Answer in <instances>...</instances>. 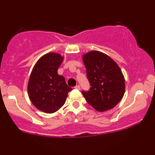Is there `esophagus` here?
I'll list each match as a JSON object with an SVG mask.
<instances>
[{"instance_id":"esophagus-1","label":"esophagus","mask_w":155,"mask_h":155,"mask_svg":"<svg viewBox=\"0 0 155 155\" xmlns=\"http://www.w3.org/2000/svg\"><path fill=\"white\" fill-rule=\"evenodd\" d=\"M74 88H75V89H77V90H80V85H79V84L76 85L75 87H74Z\"/></svg>"}]
</instances>
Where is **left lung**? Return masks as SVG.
<instances>
[{
    "label": "left lung",
    "instance_id": "8db88e82",
    "mask_svg": "<svg viewBox=\"0 0 155 155\" xmlns=\"http://www.w3.org/2000/svg\"><path fill=\"white\" fill-rule=\"evenodd\" d=\"M91 87L82 91L87 102L97 111L114 107L123 97L125 84L120 67L104 53L91 51L83 55Z\"/></svg>",
    "mask_w": 155,
    "mask_h": 155
}]
</instances>
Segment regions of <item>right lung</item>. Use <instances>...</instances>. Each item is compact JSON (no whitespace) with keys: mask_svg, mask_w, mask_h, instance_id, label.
<instances>
[{"mask_svg":"<svg viewBox=\"0 0 155 155\" xmlns=\"http://www.w3.org/2000/svg\"><path fill=\"white\" fill-rule=\"evenodd\" d=\"M63 57L57 53H48L35 63L28 85L32 104L40 111L54 113L65 104L68 93L72 88L67 85L65 78L58 75V70Z\"/></svg>","mask_w":155,"mask_h":155,"instance_id":"1","label":"right lung"}]
</instances>
